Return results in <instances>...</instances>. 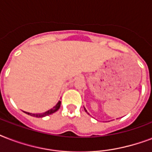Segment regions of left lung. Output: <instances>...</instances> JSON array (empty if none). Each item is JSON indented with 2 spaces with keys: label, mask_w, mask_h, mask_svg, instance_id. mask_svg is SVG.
Here are the masks:
<instances>
[{
  "label": "left lung",
  "mask_w": 152,
  "mask_h": 152,
  "mask_svg": "<svg viewBox=\"0 0 152 152\" xmlns=\"http://www.w3.org/2000/svg\"><path fill=\"white\" fill-rule=\"evenodd\" d=\"M84 110H85V112H87V113H88V111H87V110H86L85 108H84Z\"/></svg>",
  "instance_id": "1"
}]
</instances>
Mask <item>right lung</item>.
Listing matches in <instances>:
<instances>
[{"label":"right lung","mask_w":152,"mask_h":152,"mask_svg":"<svg viewBox=\"0 0 152 152\" xmlns=\"http://www.w3.org/2000/svg\"><path fill=\"white\" fill-rule=\"evenodd\" d=\"M61 106V102H58L57 103V105L55 106H53L52 109L49 110L48 111H46L45 113H28V112H25V113L28 114V115H31L32 117H35V118H43V117H46V116H48L50 114H52V113H55L56 111L58 110Z\"/></svg>","instance_id":"1"}]
</instances>
